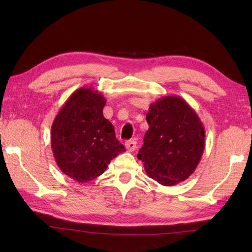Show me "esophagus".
<instances>
[{"instance_id": "1", "label": "esophagus", "mask_w": 252, "mask_h": 252, "mask_svg": "<svg viewBox=\"0 0 252 252\" xmlns=\"http://www.w3.org/2000/svg\"><path fill=\"white\" fill-rule=\"evenodd\" d=\"M126 148L127 149V152H134L136 148V141L131 140L126 142Z\"/></svg>"}]
</instances>
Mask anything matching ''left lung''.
<instances>
[{"instance_id":"left-lung-1","label":"left lung","mask_w":252,"mask_h":252,"mask_svg":"<svg viewBox=\"0 0 252 252\" xmlns=\"http://www.w3.org/2000/svg\"><path fill=\"white\" fill-rule=\"evenodd\" d=\"M146 120L137 158L149 178L163 186L189 179L205 149V127L196 111L180 96H164L151 105Z\"/></svg>"}]
</instances>
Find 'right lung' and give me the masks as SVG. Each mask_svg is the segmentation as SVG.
Masks as SVG:
<instances>
[{
    "instance_id": "obj_1",
    "label": "right lung",
    "mask_w": 252,
    "mask_h": 252,
    "mask_svg": "<svg viewBox=\"0 0 252 252\" xmlns=\"http://www.w3.org/2000/svg\"><path fill=\"white\" fill-rule=\"evenodd\" d=\"M106 98L97 90L80 88L70 95L52 125L55 161L69 178L87 183L105 172L111 159L126 152L115 127L103 115Z\"/></svg>"
}]
</instances>
